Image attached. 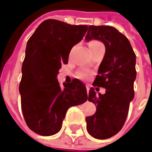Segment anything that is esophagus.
Returning <instances> with one entry per match:
<instances>
[{
	"mask_svg": "<svg viewBox=\"0 0 152 152\" xmlns=\"http://www.w3.org/2000/svg\"><path fill=\"white\" fill-rule=\"evenodd\" d=\"M86 88H87V92L89 91V85H86Z\"/></svg>",
	"mask_w": 152,
	"mask_h": 152,
	"instance_id": "34e87169",
	"label": "esophagus"
}]
</instances>
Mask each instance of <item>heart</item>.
<instances>
[{"label": "heart", "instance_id": "obj_1", "mask_svg": "<svg viewBox=\"0 0 152 152\" xmlns=\"http://www.w3.org/2000/svg\"><path fill=\"white\" fill-rule=\"evenodd\" d=\"M97 43H99V42H96V41H93L89 43V45H94V44H97Z\"/></svg>", "mask_w": 152, "mask_h": 152}]
</instances>
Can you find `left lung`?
I'll return each instance as SVG.
<instances>
[{
    "label": "left lung",
    "mask_w": 152,
    "mask_h": 152,
    "mask_svg": "<svg viewBox=\"0 0 152 152\" xmlns=\"http://www.w3.org/2000/svg\"><path fill=\"white\" fill-rule=\"evenodd\" d=\"M85 39L101 41L105 46V54L93 85L106 91L96 94L90 88L88 99L96 105V112L86 117L88 134L104 140L116 135L126 122L135 95V54L126 36L112 26H89Z\"/></svg>",
    "instance_id": "8db88e82"
}]
</instances>
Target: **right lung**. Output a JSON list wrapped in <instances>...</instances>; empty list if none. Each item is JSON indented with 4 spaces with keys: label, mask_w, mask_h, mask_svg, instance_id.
Here are the masks:
<instances>
[{
    "label": "right lung",
    "mask_w": 152,
    "mask_h": 152,
    "mask_svg": "<svg viewBox=\"0 0 152 152\" xmlns=\"http://www.w3.org/2000/svg\"><path fill=\"white\" fill-rule=\"evenodd\" d=\"M86 25H70L48 19L42 21L26 43L19 85L22 114L35 133L49 136L58 133L69 108L88 99L86 87L73 79L62 88L57 76L68 64L72 48L83 39Z\"/></svg>",
    "instance_id": "right-lung-1"
}]
</instances>
